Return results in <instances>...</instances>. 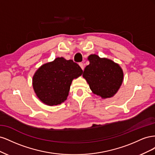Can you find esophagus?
Wrapping results in <instances>:
<instances>
[{
    "mask_svg": "<svg viewBox=\"0 0 155 155\" xmlns=\"http://www.w3.org/2000/svg\"><path fill=\"white\" fill-rule=\"evenodd\" d=\"M79 66H80V67L81 68V69L83 70H84V66H83V64L82 63H79Z\"/></svg>",
    "mask_w": 155,
    "mask_h": 155,
    "instance_id": "34e87169",
    "label": "esophagus"
}]
</instances>
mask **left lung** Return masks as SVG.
Masks as SVG:
<instances>
[{"mask_svg": "<svg viewBox=\"0 0 155 155\" xmlns=\"http://www.w3.org/2000/svg\"><path fill=\"white\" fill-rule=\"evenodd\" d=\"M90 64L83 73L92 92L104 99L118 92L124 79V72L118 64L96 54L88 57Z\"/></svg>", "mask_w": 155, "mask_h": 155, "instance_id": "1", "label": "left lung"}]
</instances>
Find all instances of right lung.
Instances as JSON below:
<instances>
[{
	"label": "right lung",
	"mask_w": 155,
	"mask_h": 155,
	"mask_svg": "<svg viewBox=\"0 0 155 155\" xmlns=\"http://www.w3.org/2000/svg\"><path fill=\"white\" fill-rule=\"evenodd\" d=\"M82 74L81 67L72 60L57 58L37 70L32 79L33 87L43 104L57 105L67 100L72 80Z\"/></svg>",
	"instance_id": "obj_1"
}]
</instances>
